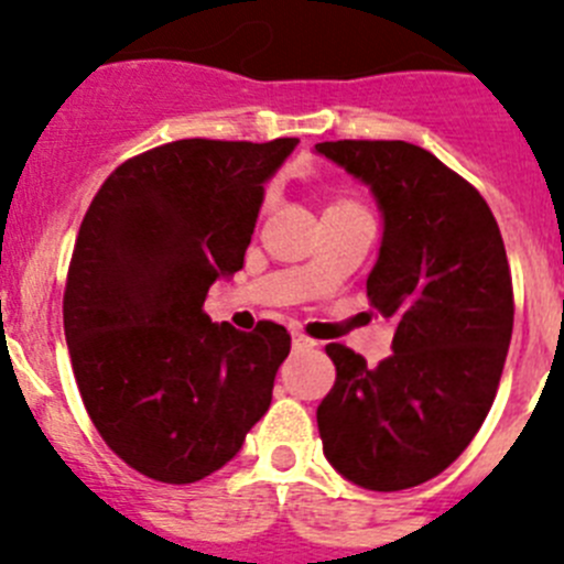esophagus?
<instances>
[{
	"label": "esophagus",
	"mask_w": 564,
	"mask_h": 564,
	"mask_svg": "<svg viewBox=\"0 0 564 564\" xmlns=\"http://www.w3.org/2000/svg\"><path fill=\"white\" fill-rule=\"evenodd\" d=\"M313 347H316L313 338H307L305 333H293V350H313Z\"/></svg>",
	"instance_id": "obj_1"
}]
</instances>
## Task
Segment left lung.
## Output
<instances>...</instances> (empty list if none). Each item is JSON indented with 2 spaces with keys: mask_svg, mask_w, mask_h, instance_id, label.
I'll return each instance as SVG.
<instances>
[{
  "mask_svg": "<svg viewBox=\"0 0 564 564\" xmlns=\"http://www.w3.org/2000/svg\"><path fill=\"white\" fill-rule=\"evenodd\" d=\"M383 212L367 299L395 318L392 356L367 367L327 344L336 383L318 403L325 457L370 491L421 486L486 421L514 327V288L495 214L468 181L406 141H325Z\"/></svg>",
  "mask_w": 564,
  "mask_h": 564,
  "instance_id": "1",
  "label": "left lung"
}]
</instances>
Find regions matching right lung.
Masks as SVG:
<instances>
[{
  "label": "right lung",
  "mask_w": 564,
  "mask_h": 564,
  "mask_svg": "<svg viewBox=\"0 0 564 564\" xmlns=\"http://www.w3.org/2000/svg\"><path fill=\"white\" fill-rule=\"evenodd\" d=\"M296 143H163L115 169L84 214L64 288L69 361L98 435L152 480L223 468L271 406L291 333L214 325L203 302L242 268L262 183Z\"/></svg>",
  "instance_id": "right-lung-1"
}]
</instances>
